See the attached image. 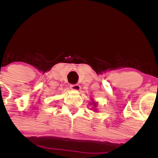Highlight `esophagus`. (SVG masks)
<instances>
[{"mask_svg": "<svg viewBox=\"0 0 158 158\" xmlns=\"http://www.w3.org/2000/svg\"><path fill=\"white\" fill-rule=\"evenodd\" d=\"M70 88L71 90H80V85L79 84H74V85H70Z\"/></svg>", "mask_w": 158, "mask_h": 158, "instance_id": "esophagus-1", "label": "esophagus"}]
</instances>
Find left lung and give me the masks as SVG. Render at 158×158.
<instances>
[{
  "label": "left lung",
  "instance_id": "left-lung-1",
  "mask_svg": "<svg viewBox=\"0 0 158 158\" xmlns=\"http://www.w3.org/2000/svg\"><path fill=\"white\" fill-rule=\"evenodd\" d=\"M92 104H93V105H94V103H92Z\"/></svg>",
  "mask_w": 158,
  "mask_h": 158
}]
</instances>
